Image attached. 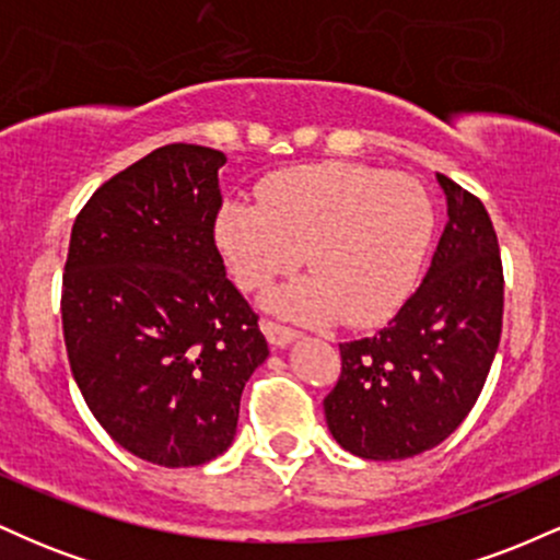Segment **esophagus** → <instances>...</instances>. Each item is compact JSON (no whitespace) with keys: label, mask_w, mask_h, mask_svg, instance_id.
Returning a JSON list of instances; mask_svg holds the SVG:
<instances>
[{"label":"esophagus","mask_w":560,"mask_h":560,"mask_svg":"<svg viewBox=\"0 0 560 560\" xmlns=\"http://www.w3.org/2000/svg\"><path fill=\"white\" fill-rule=\"evenodd\" d=\"M260 329H262V334H266V339H268V342H271L273 347H287V345H292L294 339L300 337V331L289 329V326L276 324V320H268V318L262 320Z\"/></svg>","instance_id":"obj_1"}]
</instances>
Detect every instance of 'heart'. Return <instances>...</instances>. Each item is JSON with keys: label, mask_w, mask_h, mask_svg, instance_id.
<instances>
[{"label": "heart", "mask_w": 560, "mask_h": 560, "mask_svg": "<svg viewBox=\"0 0 560 560\" xmlns=\"http://www.w3.org/2000/svg\"><path fill=\"white\" fill-rule=\"evenodd\" d=\"M258 195L223 205L215 240L249 292L294 271L305 249L313 273L273 292V311L374 326L410 298L434 231L432 199L416 178L329 160L276 173Z\"/></svg>", "instance_id": "1"}]
</instances>
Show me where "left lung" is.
<instances>
[{
  "mask_svg": "<svg viewBox=\"0 0 560 560\" xmlns=\"http://www.w3.org/2000/svg\"><path fill=\"white\" fill-rule=\"evenodd\" d=\"M447 223L421 287L374 337L339 345L326 395L334 440L365 460H402L447 440L485 387L503 331V262L485 205L436 173Z\"/></svg>",
  "mask_w": 560,
  "mask_h": 560,
  "instance_id": "left-lung-1",
  "label": "left lung"
}]
</instances>
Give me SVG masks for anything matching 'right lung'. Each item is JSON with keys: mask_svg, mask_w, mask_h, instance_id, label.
I'll return each mask as SVG.
<instances>
[{"mask_svg": "<svg viewBox=\"0 0 560 560\" xmlns=\"http://www.w3.org/2000/svg\"><path fill=\"white\" fill-rule=\"evenodd\" d=\"M223 163L210 147L165 144L115 173L75 218L62 273L83 400L120 447L168 468L229 450L244 384L268 358L215 247Z\"/></svg>", "mask_w": 560, "mask_h": 560, "instance_id": "obj_1", "label": "right lung"}]
</instances>
